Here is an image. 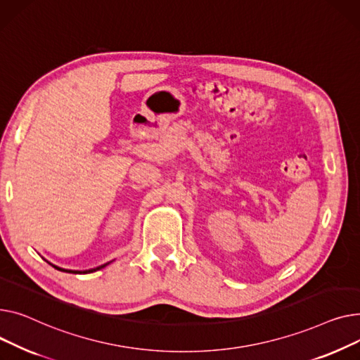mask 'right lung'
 <instances>
[{"label": "right lung", "instance_id": "add662e5", "mask_svg": "<svg viewBox=\"0 0 360 360\" xmlns=\"http://www.w3.org/2000/svg\"><path fill=\"white\" fill-rule=\"evenodd\" d=\"M109 263H112V262H109ZM109 263H105V264H101V266H98V267H96V269H90V270H67V269H60V267H58V266H53L56 270H60V271H67V273H75V274H86V273H93V271H96V270H100V269H103V267H105L108 266Z\"/></svg>", "mask_w": 360, "mask_h": 360}]
</instances>
